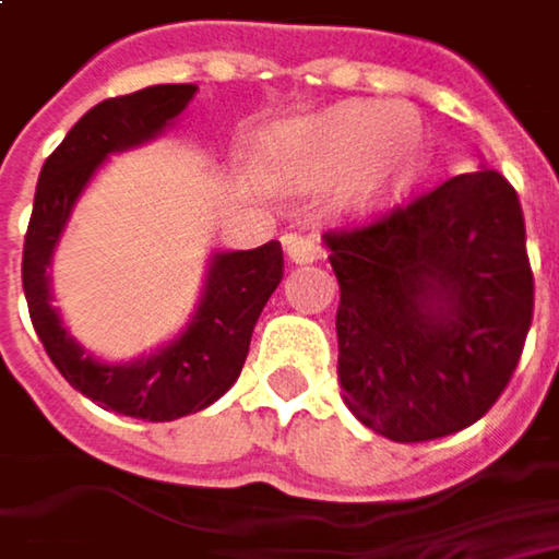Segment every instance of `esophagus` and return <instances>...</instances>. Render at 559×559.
<instances>
[{"label": "esophagus", "mask_w": 559, "mask_h": 559, "mask_svg": "<svg viewBox=\"0 0 559 559\" xmlns=\"http://www.w3.org/2000/svg\"><path fill=\"white\" fill-rule=\"evenodd\" d=\"M283 246H286V254H289L292 264H311V261H317L323 254L320 242L313 236H305V233H289L283 239Z\"/></svg>", "instance_id": "obj_1"}]
</instances>
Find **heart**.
I'll return each mask as SVG.
<instances>
[{
  "instance_id": "1",
  "label": "heart",
  "mask_w": 559,
  "mask_h": 559,
  "mask_svg": "<svg viewBox=\"0 0 559 559\" xmlns=\"http://www.w3.org/2000/svg\"><path fill=\"white\" fill-rule=\"evenodd\" d=\"M429 145L417 108L357 102L283 130L273 140V164L289 183H342L348 207L379 211L404 199L423 177Z\"/></svg>"
}]
</instances>
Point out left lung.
<instances>
[{
	"label": "left lung",
	"mask_w": 559,
	"mask_h": 559,
	"mask_svg": "<svg viewBox=\"0 0 559 559\" xmlns=\"http://www.w3.org/2000/svg\"><path fill=\"white\" fill-rule=\"evenodd\" d=\"M323 239L338 280V382L355 417L404 444L485 417L535 308L516 189L498 170L461 174Z\"/></svg>",
	"instance_id": "1"
}]
</instances>
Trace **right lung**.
<instances>
[{
    "instance_id": "1",
    "label": "right lung",
    "mask_w": 559,
    "mask_h": 559,
    "mask_svg": "<svg viewBox=\"0 0 559 559\" xmlns=\"http://www.w3.org/2000/svg\"><path fill=\"white\" fill-rule=\"evenodd\" d=\"M195 93V83H162L130 96L105 98L90 108L43 164L31 226L24 236L21 280L27 311L58 373L80 395L93 397L98 407L148 423L204 411L239 379L254 323L283 280L280 242L217 254L207 270L202 305L186 333L158 355L130 367L98 364L83 355L68 330H61V320L49 305L46 267L71 207L98 164L111 152L158 136L170 120L186 111Z\"/></svg>"
}]
</instances>
